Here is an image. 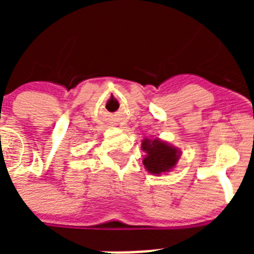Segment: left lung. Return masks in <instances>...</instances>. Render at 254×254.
Listing matches in <instances>:
<instances>
[{
    "label": "left lung",
    "mask_w": 254,
    "mask_h": 254,
    "mask_svg": "<svg viewBox=\"0 0 254 254\" xmlns=\"http://www.w3.org/2000/svg\"><path fill=\"white\" fill-rule=\"evenodd\" d=\"M141 147L146 152V156L142 160L143 165L147 172L155 176L170 172L177 165L182 154L181 150L164 142L160 138H145Z\"/></svg>",
    "instance_id": "left-lung-1"
}]
</instances>
